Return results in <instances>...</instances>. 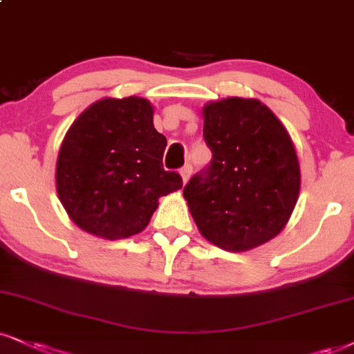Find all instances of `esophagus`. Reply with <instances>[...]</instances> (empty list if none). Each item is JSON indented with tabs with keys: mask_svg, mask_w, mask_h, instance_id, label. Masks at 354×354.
I'll return each instance as SVG.
<instances>
[{
	"mask_svg": "<svg viewBox=\"0 0 354 354\" xmlns=\"http://www.w3.org/2000/svg\"><path fill=\"white\" fill-rule=\"evenodd\" d=\"M190 176H192V165H190V164H185L184 167L180 169V177H182V182H184V184H187V180H189Z\"/></svg>",
	"mask_w": 354,
	"mask_h": 354,
	"instance_id": "1",
	"label": "esophagus"
}]
</instances>
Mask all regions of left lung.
<instances>
[{"instance_id": "8db88e82", "label": "left lung", "mask_w": 354, "mask_h": 354, "mask_svg": "<svg viewBox=\"0 0 354 354\" xmlns=\"http://www.w3.org/2000/svg\"><path fill=\"white\" fill-rule=\"evenodd\" d=\"M202 113L213 157L190 178L184 198L205 239L226 251L252 250L281 233L297 203L294 142L259 100L225 98Z\"/></svg>"}]
</instances>
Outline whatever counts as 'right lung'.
<instances>
[{
    "label": "right lung",
    "instance_id": "add662e5",
    "mask_svg": "<svg viewBox=\"0 0 354 354\" xmlns=\"http://www.w3.org/2000/svg\"><path fill=\"white\" fill-rule=\"evenodd\" d=\"M152 116L146 98H103L65 134L57 157V194L86 233L104 239L141 233L159 198L182 189V177L164 170L167 139L157 133Z\"/></svg>",
    "mask_w": 354,
    "mask_h": 354
}]
</instances>
